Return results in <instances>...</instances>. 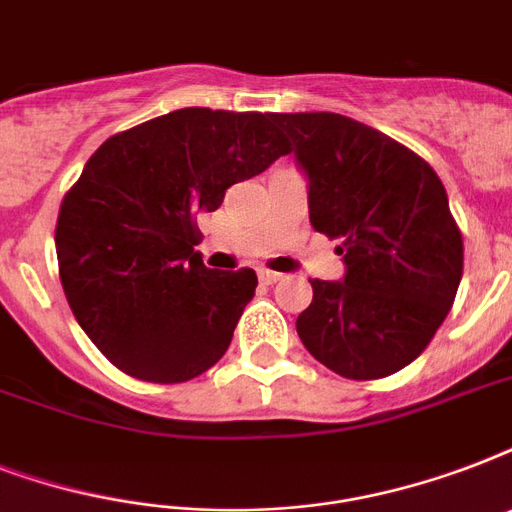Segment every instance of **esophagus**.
Returning a JSON list of instances; mask_svg holds the SVG:
<instances>
[{
	"label": "esophagus",
	"mask_w": 512,
	"mask_h": 512,
	"mask_svg": "<svg viewBox=\"0 0 512 512\" xmlns=\"http://www.w3.org/2000/svg\"><path fill=\"white\" fill-rule=\"evenodd\" d=\"M257 279L263 281V284H276V281L281 279V273L268 271V268H260V271H257Z\"/></svg>",
	"instance_id": "obj_1"
}]
</instances>
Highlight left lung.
Here are the masks:
<instances>
[{
    "label": "left lung",
    "mask_w": 512,
    "mask_h": 512,
    "mask_svg": "<svg viewBox=\"0 0 512 512\" xmlns=\"http://www.w3.org/2000/svg\"><path fill=\"white\" fill-rule=\"evenodd\" d=\"M305 170L311 225L340 239L345 281L311 279L297 335L348 380L396 374L428 348L462 279L441 177L385 132L329 111L273 114Z\"/></svg>",
    "instance_id": "left-lung-1"
}]
</instances>
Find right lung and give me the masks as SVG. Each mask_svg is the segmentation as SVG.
<instances>
[{
  "mask_svg": "<svg viewBox=\"0 0 512 512\" xmlns=\"http://www.w3.org/2000/svg\"><path fill=\"white\" fill-rule=\"evenodd\" d=\"M287 154L273 114L180 108L90 156L60 204L55 252L79 327L116 369L172 385L223 358L257 276L201 263L196 215Z\"/></svg>",
  "mask_w": 512,
  "mask_h": 512,
  "instance_id": "1",
  "label": "right lung"
}]
</instances>
